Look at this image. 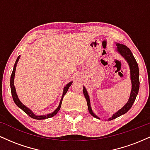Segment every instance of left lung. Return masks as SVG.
Instances as JSON below:
<instances>
[{"label":"left lung","mask_w":150,"mask_h":150,"mask_svg":"<svg viewBox=\"0 0 150 150\" xmlns=\"http://www.w3.org/2000/svg\"><path fill=\"white\" fill-rule=\"evenodd\" d=\"M117 46V51L118 52L123 56V58L126 60L127 62L128 63L129 66H130V78H131V82H132V90L130 92V96L129 98L128 101L126 103V104L123 106V108H120L118 111H117L116 113L113 115L112 117L109 118L108 120H111L115 118H118L121 116V115L125 114V113H127L129 110L130 109V108L132 107V104H133L134 101H135L136 97H137V94H138L139 91V87H140V80H139V68H138V65H137V61H136L135 58H134L133 55L130 51L129 48L127 47L126 46L123 45V44H116ZM83 94L85 95L86 100H87V106H88V110L89 112L90 113V114L92 116H94V118H99L98 116H96L94 113H93L92 108H91L90 106V101H89V97L88 94H87V90H86L85 87H83Z\"/></svg>","instance_id":"obj_1"}]
</instances>
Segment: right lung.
Instances as JSON below:
<instances>
[{"label": "right lung", "mask_w": 150, "mask_h": 150, "mask_svg": "<svg viewBox=\"0 0 150 150\" xmlns=\"http://www.w3.org/2000/svg\"><path fill=\"white\" fill-rule=\"evenodd\" d=\"M19 59H20V56H18V58H17L16 61H15V65H14V68H13V73H12L11 77H10V89H11L12 96H13V100H14V101H15V104H16L19 108H21L22 111H23L24 112H25L26 113H27V114L29 116L31 117V118H34V119L43 120V119H46V118H51V117L54 116L55 115H56V113L58 112V111H59V110H60V108H61V104H62V101H63V97H64L65 94H66V92H67V91H68V88H69V87H70V85H72V83H73V82H70V83H68V85H67L64 87V89H63V96H62V99H61V102H60V104H59V106H58V107L56 108V109L55 110V111H53V113H49V114L46 115V116H37V115L34 114V113L32 112V111H31V110L29 109V108H27V106H25V105L22 104L21 101L19 100V99H18V95H17L16 90H15V86H14V77H15V69H16L17 63H18Z\"/></svg>", "instance_id": "right-lung-1"}]
</instances>
